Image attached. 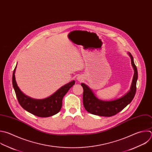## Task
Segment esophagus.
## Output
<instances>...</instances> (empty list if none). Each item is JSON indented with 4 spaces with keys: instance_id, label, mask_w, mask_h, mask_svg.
<instances>
[{
    "instance_id": "obj_1",
    "label": "esophagus",
    "mask_w": 152,
    "mask_h": 152,
    "mask_svg": "<svg viewBox=\"0 0 152 152\" xmlns=\"http://www.w3.org/2000/svg\"><path fill=\"white\" fill-rule=\"evenodd\" d=\"M77 80L79 81V82H82L83 80V77L81 75H79L77 77Z\"/></svg>"
}]
</instances>
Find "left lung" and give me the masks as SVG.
Wrapping results in <instances>:
<instances>
[{
    "instance_id": "left-lung-1",
    "label": "left lung",
    "mask_w": 152,
    "mask_h": 152,
    "mask_svg": "<svg viewBox=\"0 0 152 152\" xmlns=\"http://www.w3.org/2000/svg\"><path fill=\"white\" fill-rule=\"evenodd\" d=\"M128 54L131 58V64L134 72L129 91L118 99L103 101L98 99L87 85L82 83L81 85L83 89V103L87 112L95 115L110 117L118 113L132 102L136 92L138 72L134 62L133 57L129 52H128Z\"/></svg>"
}]
</instances>
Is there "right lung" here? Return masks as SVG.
Returning a JSON list of instances; mask_svg holds the SVG:
<instances>
[{"mask_svg": "<svg viewBox=\"0 0 152 152\" xmlns=\"http://www.w3.org/2000/svg\"><path fill=\"white\" fill-rule=\"evenodd\" d=\"M16 68L17 66L12 75V85L21 106L28 112L42 118L49 117L58 113L61 109L64 96L75 85V81L72 80L63 85L53 94L46 98L34 99L24 94L18 86L15 76Z\"/></svg>", "mask_w": 152, "mask_h": 152, "instance_id": "obj_1", "label": "right lung"}]
</instances>
